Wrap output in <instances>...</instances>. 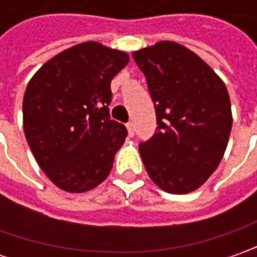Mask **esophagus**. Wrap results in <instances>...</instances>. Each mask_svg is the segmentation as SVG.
<instances>
[{
	"instance_id": "esophagus-1",
	"label": "esophagus",
	"mask_w": 257,
	"mask_h": 257,
	"mask_svg": "<svg viewBox=\"0 0 257 257\" xmlns=\"http://www.w3.org/2000/svg\"><path fill=\"white\" fill-rule=\"evenodd\" d=\"M127 130H128V136H130V137H133L134 136V123L133 121H128V123H127Z\"/></svg>"
}]
</instances>
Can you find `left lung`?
I'll return each mask as SVG.
<instances>
[{"instance_id": "1", "label": "left lung", "mask_w": 257, "mask_h": 257, "mask_svg": "<svg viewBox=\"0 0 257 257\" xmlns=\"http://www.w3.org/2000/svg\"><path fill=\"white\" fill-rule=\"evenodd\" d=\"M156 108L153 137L139 144L144 167L164 192L199 189L222 160L232 130L227 88L189 48L173 43L133 53Z\"/></svg>"}]
</instances>
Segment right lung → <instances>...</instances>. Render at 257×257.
Returning a JSON list of instances; mask_svg holds the SVG:
<instances>
[{
    "mask_svg": "<svg viewBox=\"0 0 257 257\" xmlns=\"http://www.w3.org/2000/svg\"><path fill=\"white\" fill-rule=\"evenodd\" d=\"M127 63L123 51L81 43L47 61L27 85L25 139L41 170L65 192H88L111 172L127 128L110 118V84Z\"/></svg>",
    "mask_w": 257,
    "mask_h": 257,
    "instance_id": "obj_1",
    "label": "right lung"
}]
</instances>
